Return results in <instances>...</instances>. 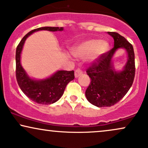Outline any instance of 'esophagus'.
I'll return each mask as SVG.
<instances>
[{
	"instance_id": "obj_1",
	"label": "esophagus",
	"mask_w": 148,
	"mask_h": 148,
	"mask_svg": "<svg viewBox=\"0 0 148 148\" xmlns=\"http://www.w3.org/2000/svg\"><path fill=\"white\" fill-rule=\"evenodd\" d=\"M82 73H83L82 71L80 70V69H76L75 71V77H79L80 75H82Z\"/></svg>"
}]
</instances>
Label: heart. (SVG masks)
Returning <instances> with one entry per match:
<instances>
[{
    "label": "heart",
    "instance_id": "obj_1",
    "mask_svg": "<svg viewBox=\"0 0 148 148\" xmlns=\"http://www.w3.org/2000/svg\"><path fill=\"white\" fill-rule=\"evenodd\" d=\"M108 43L99 39H90L81 42L73 49V53L78 58H85L88 62H94L108 49Z\"/></svg>",
    "mask_w": 148,
    "mask_h": 148
}]
</instances>
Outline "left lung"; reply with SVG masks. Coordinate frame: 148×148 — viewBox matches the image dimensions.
<instances>
[{
	"instance_id": "left-lung-1",
	"label": "left lung",
	"mask_w": 148,
	"mask_h": 148,
	"mask_svg": "<svg viewBox=\"0 0 148 148\" xmlns=\"http://www.w3.org/2000/svg\"><path fill=\"white\" fill-rule=\"evenodd\" d=\"M114 39V47L95 60L86 70L91 81L86 90L87 100L95 106L110 107L125 95L132 86L135 75L133 47L124 37L116 32H108ZM118 48H125L128 60L124 69L116 71L112 58Z\"/></svg>"
}]
</instances>
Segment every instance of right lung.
<instances>
[{
  "instance_id": "add662e5",
  "label": "right lung",
  "mask_w": 148,
  "mask_h": 148,
  "mask_svg": "<svg viewBox=\"0 0 148 148\" xmlns=\"http://www.w3.org/2000/svg\"><path fill=\"white\" fill-rule=\"evenodd\" d=\"M63 27H45L31 31L18 44L16 52V77L22 91L31 100L39 104L49 105L56 102L62 96L66 86L75 78L74 71H58L47 79H33L29 77L21 64V54L25 40L33 33L40 30L63 31Z\"/></svg>"
}]
</instances>
